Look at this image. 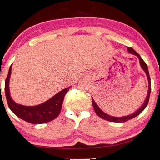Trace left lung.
Masks as SVG:
<instances>
[{"label":"left lung","instance_id":"left-lung-1","mask_svg":"<svg viewBox=\"0 0 160 160\" xmlns=\"http://www.w3.org/2000/svg\"><path fill=\"white\" fill-rule=\"evenodd\" d=\"M127 50H128V52L129 53H131V54H133V55H135L136 56L138 57V58H139V61H140V67L142 69H143V71L146 72V76H147V78H148V93H147V96H146V100H145L144 103L142 104V105L140 107L139 109L138 110H136L135 112H133L132 114H130L129 115V116H123V117H116V116H110V115H108L107 113H105V112H103L102 110L100 109L99 108V106H98L97 104H96V102H94V100L92 98V104H93V109H94V111L96 112V113L98 116H99L100 118L105 119V120H107V121H111V122H118V123H122V122H125V121H127L129 120H130V119L135 118L137 116H138L140 113H141V112L143 111L145 108H146L147 105H148V101H149V97H150V93H151V78H150V76H149V73H148V67H147L146 63H145V61L142 60L141 57L140 56V55L138 54V53L136 52V51L132 49V48H127Z\"/></svg>","mask_w":160,"mask_h":160}]
</instances>
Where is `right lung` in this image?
I'll use <instances>...</instances> for the list:
<instances>
[{
    "instance_id": "1",
    "label": "right lung",
    "mask_w": 160,
    "mask_h": 160,
    "mask_svg": "<svg viewBox=\"0 0 160 160\" xmlns=\"http://www.w3.org/2000/svg\"><path fill=\"white\" fill-rule=\"evenodd\" d=\"M12 65L5 81V93L8 108L19 118L33 124H39L53 120L60 113L66 93L72 86L63 89L44 103L36 106H25L16 103L10 96L9 79Z\"/></svg>"
}]
</instances>
